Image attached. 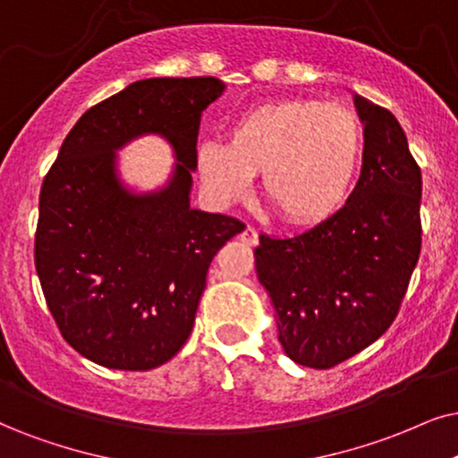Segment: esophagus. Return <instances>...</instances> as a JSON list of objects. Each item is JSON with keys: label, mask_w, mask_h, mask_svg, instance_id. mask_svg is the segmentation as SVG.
I'll use <instances>...</instances> for the list:
<instances>
[{"label": "esophagus", "mask_w": 458, "mask_h": 458, "mask_svg": "<svg viewBox=\"0 0 458 458\" xmlns=\"http://www.w3.org/2000/svg\"><path fill=\"white\" fill-rule=\"evenodd\" d=\"M241 241L249 247H256L259 242V233L256 228H253V225H247V228L241 233Z\"/></svg>", "instance_id": "34e87169"}]
</instances>
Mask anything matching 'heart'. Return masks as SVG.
I'll use <instances>...</instances> for the list:
<instances>
[{"label":"heart","mask_w":458,"mask_h":458,"mask_svg":"<svg viewBox=\"0 0 458 458\" xmlns=\"http://www.w3.org/2000/svg\"><path fill=\"white\" fill-rule=\"evenodd\" d=\"M363 160V126L352 109L276 101L242 114L230 141L202 137L194 162L217 205L245 199L259 171L264 192L289 224H315L349 196Z\"/></svg>","instance_id":"heart-1"}]
</instances>
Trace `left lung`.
I'll use <instances>...</instances> for the list:
<instances>
[{"mask_svg":"<svg viewBox=\"0 0 458 458\" xmlns=\"http://www.w3.org/2000/svg\"><path fill=\"white\" fill-rule=\"evenodd\" d=\"M363 165L343 209L306 233L259 236L258 279L275 304L279 343L300 366L357 355L397 317L420 256L422 177L389 109L355 95Z\"/></svg>","mask_w":458,"mask_h":458,"instance_id":"8db88e82","label":"left lung"}]
</instances>
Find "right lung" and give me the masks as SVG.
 I'll return each mask as SVG.
<instances>
[{
    "label": "right lung",
    "instance_id": "obj_1",
    "mask_svg": "<svg viewBox=\"0 0 458 458\" xmlns=\"http://www.w3.org/2000/svg\"><path fill=\"white\" fill-rule=\"evenodd\" d=\"M217 78L139 80L90 107L44 177L36 270L63 338L103 368L143 372L186 344L211 259L245 224L190 207L200 115ZM160 134L178 162L165 187L132 193L118 148Z\"/></svg>",
    "mask_w": 458,
    "mask_h": 458
}]
</instances>
